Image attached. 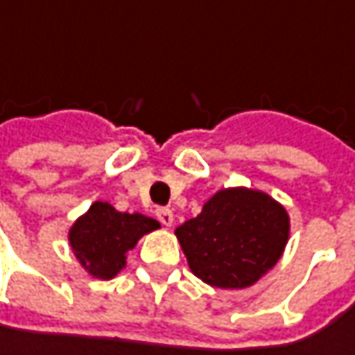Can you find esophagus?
Masks as SVG:
<instances>
[{
  "mask_svg": "<svg viewBox=\"0 0 355 355\" xmlns=\"http://www.w3.org/2000/svg\"><path fill=\"white\" fill-rule=\"evenodd\" d=\"M157 218H159V223L162 226H166V228H171L173 223H175V214H173V210H168V208H159L157 210Z\"/></svg>",
  "mask_w": 355,
  "mask_h": 355,
  "instance_id": "34e87169",
  "label": "esophagus"
}]
</instances>
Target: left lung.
<instances>
[{"mask_svg": "<svg viewBox=\"0 0 355 355\" xmlns=\"http://www.w3.org/2000/svg\"><path fill=\"white\" fill-rule=\"evenodd\" d=\"M175 234L196 278L234 290L258 282L280 260L290 218L266 193L236 187L208 198Z\"/></svg>", "mask_w": 355, "mask_h": 355, "instance_id": "8db88e82", "label": "left lung"}]
</instances>
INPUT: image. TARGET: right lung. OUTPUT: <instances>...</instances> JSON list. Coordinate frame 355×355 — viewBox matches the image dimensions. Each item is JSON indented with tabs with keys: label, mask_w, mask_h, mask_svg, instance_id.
<instances>
[{
	"label": "right lung",
	"mask_w": 355,
	"mask_h": 355,
	"mask_svg": "<svg viewBox=\"0 0 355 355\" xmlns=\"http://www.w3.org/2000/svg\"><path fill=\"white\" fill-rule=\"evenodd\" d=\"M161 224L145 214L119 212L109 202H93L69 230V244L79 264L101 280H111L127 264V252L141 236Z\"/></svg>",
	"instance_id": "1"
}]
</instances>
